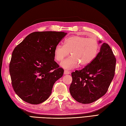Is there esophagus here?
I'll use <instances>...</instances> for the list:
<instances>
[{
	"instance_id": "obj_1",
	"label": "esophagus",
	"mask_w": 126,
	"mask_h": 126,
	"mask_svg": "<svg viewBox=\"0 0 126 126\" xmlns=\"http://www.w3.org/2000/svg\"><path fill=\"white\" fill-rule=\"evenodd\" d=\"M70 73L69 72V71H68L67 70H64V75H67V74H69Z\"/></svg>"
}]
</instances>
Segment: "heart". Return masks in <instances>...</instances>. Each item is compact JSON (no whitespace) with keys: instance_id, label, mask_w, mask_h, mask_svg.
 I'll list each match as a JSON object with an SVG mask.
<instances>
[{"instance_id":"heart-1","label":"heart","mask_w":126,"mask_h":126,"mask_svg":"<svg viewBox=\"0 0 126 126\" xmlns=\"http://www.w3.org/2000/svg\"><path fill=\"white\" fill-rule=\"evenodd\" d=\"M99 48V44L95 38L73 35L65 39L64 45H57L54 54L56 61L61 62L70 52L71 56L62 62L61 65L66 69H72L79 63L81 66L90 64L95 58Z\"/></svg>"}]
</instances>
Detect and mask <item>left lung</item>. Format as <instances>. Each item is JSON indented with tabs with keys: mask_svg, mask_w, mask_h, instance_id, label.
<instances>
[{
	"mask_svg": "<svg viewBox=\"0 0 126 126\" xmlns=\"http://www.w3.org/2000/svg\"><path fill=\"white\" fill-rule=\"evenodd\" d=\"M116 62L109 45L103 43L92 62L71 73L73 81L69 91L72 97L82 104H90L103 97L114 78Z\"/></svg>",
	"mask_w": 126,
	"mask_h": 126,
	"instance_id": "8db88e82",
	"label": "left lung"
}]
</instances>
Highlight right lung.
I'll use <instances>...</instances> for the list:
<instances>
[{
  "label": "right lung",
  "mask_w": 126,
  "mask_h": 126,
  "mask_svg": "<svg viewBox=\"0 0 126 126\" xmlns=\"http://www.w3.org/2000/svg\"><path fill=\"white\" fill-rule=\"evenodd\" d=\"M64 32H36L18 44L9 65L12 86L27 103L38 104L50 97L54 83L64 70L55 61L56 46L66 35Z\"/></svg>",
  "instance_id": "right-lung-1"
}]
</instances>
